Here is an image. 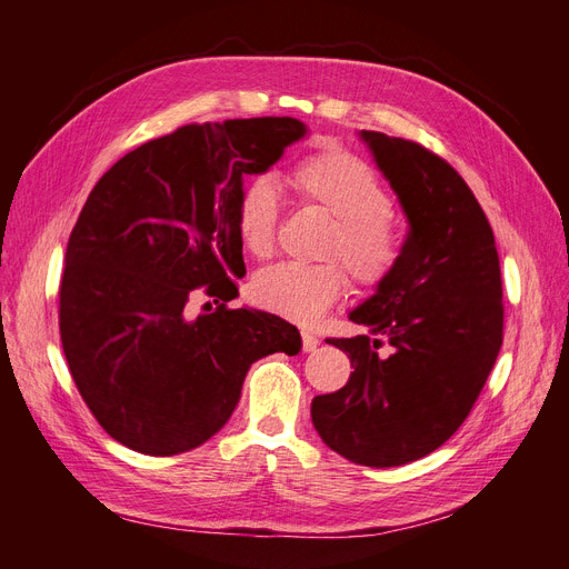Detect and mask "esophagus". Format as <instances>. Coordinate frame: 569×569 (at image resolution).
Instances as JSON below:
<instances>
[{
	"label": "esophagus",
	"instance_id": "34e87169",
	"mask_svg": "<svg viewBox=\"0 0 569 569\" xmlns=\"http://www.w3.org/2000/svg\"><path fill=\"white\" fill-rule=\"evenodd\" d=\"M301 341H303V351H306V353L316 351V349H318V343H320V341H318V337H316L313 332H306V330L301 332Z\"/></svg>",
	"mask_w": 569,
	"mask_h": 569
}]
</instances>
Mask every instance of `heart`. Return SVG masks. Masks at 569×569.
<instances>
[{
	"instance_id": "1",
	"label": "heart",
	"mask_w": 569,
	"mask_h": 569,
	"mask_svg": "<svg viewBox=\"0 0 569 569\" xmlns=\"http://www.w3.org/2000/svg\"><path fill=\"white\" fill-rule=\"evenodd\" d=\"M295 192L327 211L335 226L322 256L341 258L360 287L382 284L401 261L403 242L393 226V201L375 170L343 149L308 153L289 170ZM280 192L270 178H251L234 203V226L242 247L266 258L278 237ZM347 291V272L335 261L306 266L284 261L256 272L253 301L270 313L313 322Z\"/></svg>"
}]
</instances>
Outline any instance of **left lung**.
Masks as SVG:
<instances>
[{
    "instance_id": "obj_1",
    "label": "left lung",
    "mask_w": 569,
    "mask_h": 569,
    "mask_svg": "<svg viewBox=\"0 0 569 569\" xmlns=\"http://www.w3.org/2000/svg\"><path fill=\"white\" fill-rule=\"evenodd\" d=\"M358 134L410 230L399 266L349 313L368 332L327 341L353 372L316 396L311 418L339 456L396 468L451 439L485 387L503 343L501 266L485 211L449 163L401 137Z\"/></svg>"
}]
</instances>
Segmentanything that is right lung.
<instances>
[{"label":"right lung","instance_id":"1","mask_svg":"<svg viewBox=\"0 0 569 569\" xmlns=\"http://www.w3.org/2000/svg\"><path fill=\"white\" fill-rule=\"evenodd\" d=\"M301 137L289 116L184 126L126 153L84 201L59 289L61 343L84 403L128 449H197L230 420L251 363L299 353L295 325L226 303L247 272L239 189ZM197 286L223 303L187 319Z\"/></svg>","mask_w":569,"mask_h":569}]
</instances>
